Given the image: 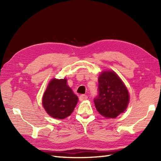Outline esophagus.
<instances>
[{
    "instance_id": "esophagus-1",
    "label": "esophagus",
    "mask_w": 161,
    "mask_h": 161,
    "mask_svg": "<svg viewBox=\"0 0 161 161\" xmlns=\"http://www.w3.org/2000/svg\"><path fill=\"white\" fill-rule=\"evenodd\" d=\"M87 98H88V96H87V95H81L80 96V97H79V99H80V100L81 102L87 100Z\"/></svg>"
}]
</instances>
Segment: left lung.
<instances>
[{
    "mask_svg": "<svg viewBox=\"0 0 161 161\" xmlns=\"http://www.w3.org/2000/svg\"><path fill=\"white\" fill-rule=\"evenodd\" d=\"M129 102L127 88L113 70L103 71L98 78V95L94 99L97 111L108 118L124 112Z\"/></svg>",
    "mask_w": 161,
    "mask_h": 161,
    "instance_id": "left-lung-1",
    "label": "left lung"
}]
</instances>
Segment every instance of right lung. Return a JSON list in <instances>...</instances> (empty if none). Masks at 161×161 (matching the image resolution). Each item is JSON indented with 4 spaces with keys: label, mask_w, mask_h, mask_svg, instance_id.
Here are the masks:
<instances>
[{
    "label": "right lung",
    "mask_w": 161,
    "mask_h": 161,
    "mask_svg": "<svg viewBox=\"0 0 161 161\" xmlns=\"http://www.w3.org/2000/svg\"><path fill=\"white\" fill-rule=\"evenodd\" d=\"M77 102L78 97L68 86L66 78L53 79L42 98L43 108L47 114L59 119L69 116L74 111Z\"/></svg>",
    "instance_id": "1"
}]
</instances>
